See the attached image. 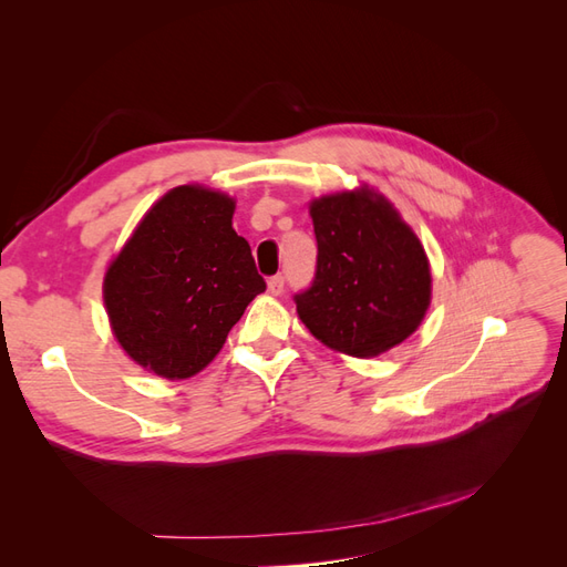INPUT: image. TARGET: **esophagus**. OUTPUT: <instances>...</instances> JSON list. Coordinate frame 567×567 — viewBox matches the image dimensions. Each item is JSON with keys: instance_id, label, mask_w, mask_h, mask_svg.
I'll use <instances>...</instances> for the list:
<instances>
[{"instance_id": "1", "label": "esophagus", "mask_w": 567, "mask_h": 567, "mask_svg": "<svg viewBox=\"0 0 567 567\" xmlns=\"http://www.w3.org/2000/svg\"><path fill=\"white\" fill-rule=\"evenodd\" d=\"M267 286H269V293L281 296L284 288H286V279L281 277V274H277V277H271V279L267 281Z\"/></svg>"}]
</instances>
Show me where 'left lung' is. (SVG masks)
Listing matches in <instances>:
<instances>
[{
  "label": "left lung",
  "mask_w": 567,
  "mask_h": 567,
  "mask_svg": "<svg viewBox=\"0 0 567 567\" xmlns=\"http://www.w3.org/2000/svg\"><path fill=\"white\" fill-rule=\"evenodd\" d=\"M310 213L315 279L293 296L307 329L352 357L400 346L431 302V267L416 234L369 188L315 200Z\"/></svg>",
  "instance_id": "obj_1"
}]
</instances>
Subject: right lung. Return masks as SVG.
I'll list each match as a JSON object with an SVG mask.
<instances>
[{"label": "right lung", "mask_w": 567, "mask_h": 567, "mask_svg": "<svg viewBox=\"0 0 567 567\" xmlns=\"http://www.w3.org/2000/svg\"><path fill=\"white\" fill-rule=\"evenodd\" d=\"M231 217L225 194L177 186L146 213L106 271L104 302L117 342L163 379L208 367L267 288Z\"/></svg>", "instance_id": "obj_1"}]
</instances>
